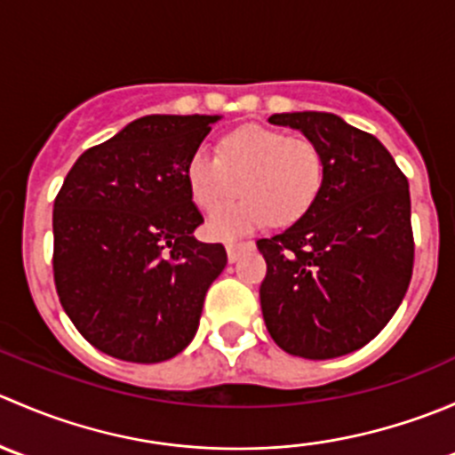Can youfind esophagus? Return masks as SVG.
Returning a JSON list of instances; mask_svg holds the SVG:
<instances>
[{"label":"esophagus","mask_w":455,"mask_h":455,"mask_svg":"<svg viewBox=\"0 0 455 455\" xmlns=\"http://www.w3.org/2000/svg\"><path fill=\"white\" fill-rule=\"evenodd\" d=\"M253 249V242H227L228 261H237L246 251Z\"/></svg>","instance_id":"34e87169"}]
</instances>
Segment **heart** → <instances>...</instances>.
<instances>
[{"label":"heart","mask_w":455,"mask_h":455,"mask_svg":"<svg viewBox=\"0 0 455 455\" xmlns=\"http://www.w3.org/2000/svg\"><path fill=\"white\" fill-rule=\"evenodd\" d=\"M323 176V156L313 140L264 125L237 127L224 136L220 156L200 145L185 169L191 200L200 209L221 204L241 180L245 198L217 205L206 218V231L222 240L266 227L270 220L282 227L301 220L319 198Z\"/></svg>","instance_id":"b5f03b06"}]
</instances>
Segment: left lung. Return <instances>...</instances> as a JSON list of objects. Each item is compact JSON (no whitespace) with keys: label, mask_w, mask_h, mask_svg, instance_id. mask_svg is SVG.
Here are the masks:
<instances>
[{"label":"left lung","mask_w":455,"mask_h":455,"mask_svg":"<svg viewBox=\"0 0 455 455\" xmlns=\"http://www.w3.org/2000/svg\"><path fill=\"white\" fill-rule=\"evenodd\" d=\"M268 123L313 140L325 176L304 218L257 242L266 259L261 315L288 355L337 359L370 343L410 286V182L383 142L337 114L286 112Z\"/></svg>","instance_id":"8db88e82"}]
</instances>
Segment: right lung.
<instances>
[{
  "mask_svg": "<svg viewBox=\"0 0 455 455\" xmlns=\"http://www.w3.org/2000/svg\"><path fill=\"white\" fill-rule=\"evenodd\" d=\"M222 116L151 114L92 147L54 200V283L105 355L160 363L194 341L206 291L227 266L187 187L189 156Z\"/></svg>",
  "mask_w": 455,
  "mask_h": 455,
  "instance_id": "add662e5",
  "label": "right lung"
}]
</instances>
